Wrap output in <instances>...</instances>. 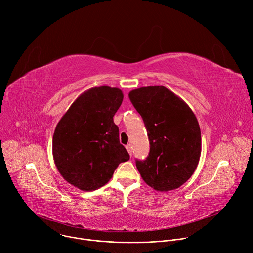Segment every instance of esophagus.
<instances>
[{"label": "esophagus", "instance_id": "obj_1", "mask_svg": "<svg viewBox=\"0 0 253 253\" xmlns=\"http://www.w3.org/2000/svg\"><path fill=\"white\" fill-rule=\"evenodd\" d=\"M126 149H127V151H128V153L132 156V147H131L130 144H128V145H126Z\"/></svg>", "mask_w": 253, "mask_h": 253}]
</instances>
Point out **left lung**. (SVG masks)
Returning <instances> with one entry per match:
<instances>
[{"mask_svg":"<svg viewBox=\"0 0 253 253\" xmlns=\"http://www.w3.org/2000/svg\"><path fill=\"white\" fill-rule=\"evenodd\" d=\"M131 103L145 124L150 151L136 159L137 169L150 187L169 191L194 173L201 154V132L189 106L163 86L132 90Z\"/></svg>","mask_w":253,"mask_h":253,"instance_id":"left-lung-1","label":"left lung"}]
</instances>
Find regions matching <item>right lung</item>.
Here are the masks:
<instances>
[{
  "label": "right lung",
  "instance_id": "1",
  "mask_svg": "<svg viewBox=\"0 0 253 253\" xmlns=\"http://www.w3.org/2000/svg\"><path fill=\"white\" fill-rule=\"evenodd\" d=\"M122 101L118 88H92L75 100L57 124L53 157L70 184L83 191L96 190L109 181L121 162L129 160L113 121Z\"/></svg>",
  "mask_w": 253,
  "mask_h": 253
}]
</instances>
